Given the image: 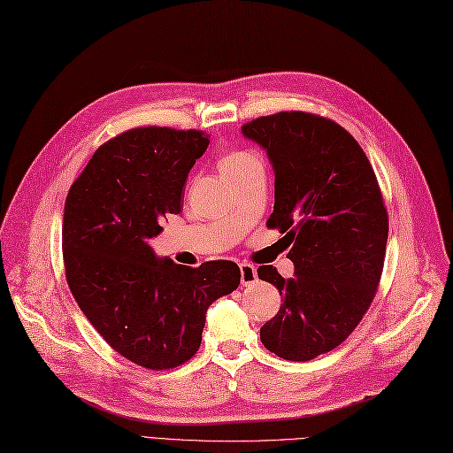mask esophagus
Masks as SVG:
<instances>
[{"label": "esophagus", "instance_id": "esophagus-1", "mask_svg": "<svg viewBox=\"0 0 453 453\" xmlns=\"http://www.w3.org/2000/svg\"><path fill=\"white\" fill-rule=\"evenodd\" d=\"M239 270H241V283L242 285H252L254 281L258 280V273H257V268H254L252 264L249 262H241L239 264Z\"/></svg>", "mask_w": 453, "mask_h": 453}]
</instances>
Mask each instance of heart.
Listing matches in <instances>:
<instances>
[{"label": "heart", "mask_w": 453, "mask_h": 453, "mask_svg": "<svg viewBox=\"0 0 453 453\" xmlns=\"http://www.w3.org/2000/svg\"><path fill=\"white\" fill-rule=\"evenodd\" d=\"M257 157H254L250 150H242V149H234L229 150V153H226L222 157V160H219V168H222L224 176H229V173L237 172L239 168H242L247 165V162L254 160Z\"/></svg>", "instance_id": "1"}]
</instances>
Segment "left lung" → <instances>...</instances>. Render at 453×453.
Segmentation results:
<instances>
[{"label": "left lung", "mask_w": 453, "mask_h": 453, "mask_svg": "<svg viewBox=\"0 0 453 453\" xmlns=\"http://www.w3.org/2000/svg\"><path fill=\"white\" fill-rule=\"evenodd\" d=\"M268 150L275 204L268 227L288 239L295 277L273 265L258 277L281 308L260 329L270 352L308 362L344 342L373 303L385 264L388 214L364 149L326 116L283 111L241 127Z\"/></svg>", "instance_id": "obj_1"}]
</instances>
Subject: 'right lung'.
I'll return each mask as SVG.
<instances>
[{
  "label": "right lung",
  "mask_w": 453,
  "mask_h": 453,
  "mask_svg": "<svg viewBox=\"0 0 453 453\" xmlns=\"http://www.w3.org/2000/svg\"><path fill=\"white\" fill-rule=\"evenodd\" d=\"M201 130L132 127L103 143L71 185L63 216L66 283L112 350L145 369H172L201 346L206 310L241 281L235 262L199 268L149 247L208 147Z\"/></svg>",
  "instance_id": "obj_1"
}]
</instances>
